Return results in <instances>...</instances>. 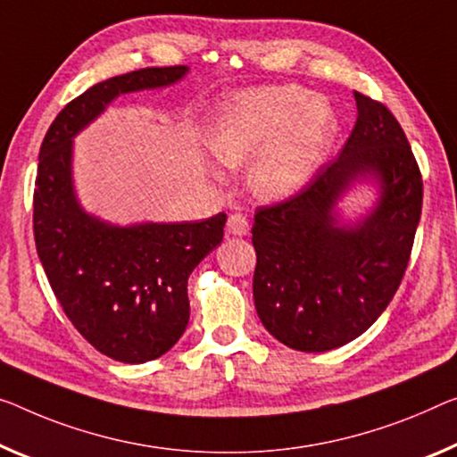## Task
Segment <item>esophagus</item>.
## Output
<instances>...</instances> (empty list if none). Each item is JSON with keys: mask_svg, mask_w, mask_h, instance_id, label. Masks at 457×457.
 I'll return each mask as SVG.
<instances>
[{"mask_svg": "<svg viewBox=\"0 0 457 457\" xmlns=\"http://www.w3.org/2000/svg\"><path fill=\"white\" fill-rule=\"evenodd\" d=\"M227 233L235 237L249 235V222L243 214H230L227 220Z\"/></svg>", "mask_w": 457, "mask_h": 457, "instance_id": "1", "label": "esophagus"}]
</instances>
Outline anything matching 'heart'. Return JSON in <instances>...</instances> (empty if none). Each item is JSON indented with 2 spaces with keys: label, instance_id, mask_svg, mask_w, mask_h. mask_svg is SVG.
Returning <instances> with one entry per match:
<instances>
[{
  "label": "heart",
  "instance_id": "1",
  "mask_svg": "<svg viewBox=\"0 0 457 457\" xmlns=\"http://www.w3.org/2000/svg\"><path fill=\"white\" fill-rule=\"evenodd\" d=\"M337 118L327 102L298 86L241 91L216 110L208 149L220 165L249 170V186L262 200L290 198L304 187L328 155Z\"/></svg>",
  "mask_w": 457,
  "mask_h": 457
}]
</instances>
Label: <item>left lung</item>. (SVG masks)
Segmentation results:
<instances>
[{
	"instance_id": "obj_1",
	"label": "left lung",
	"mask_w": 457,
	"mask_h": 457,
	"mask_svg": "<svg viewBox=\"0 0 457 457\" xmlns=\"http://www.w3.org/2000/svg\"><path fill=\"white\" fill-rule=\"evenodd\" d=\"M357 120L339 157L296 195L262 206L253 224V298L263 327L306 353L345 345L395 298L411 259L423 179L404 130L384 104L353 91ZM357 180L378 186L377 206L343 225L336 202Z\"/></svg>"
}]
</instances>
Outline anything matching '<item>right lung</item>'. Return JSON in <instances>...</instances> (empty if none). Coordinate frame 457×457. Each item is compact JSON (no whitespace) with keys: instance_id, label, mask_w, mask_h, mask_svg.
I'll return each instance as SVG.
<instances>
[{"instance_id":"add662e5","label":"right lung","mask_w":457,"mask_h":457,"mask_svg":"<svg viewBox=\"0 0 457 457\" xmlns=\"http://www.w3.org/2000/svg\"><path fill=\"white\" fill-rule=\"evenodd\" d=\"M186 65L146 67L83 91L40 145L34 241L54 296L100 353L145 363L167 353L189 320L187 278L222 241L227 214L195 222L116 227L81 208L73 187V137L112 100L178 83Z\"/></svg>"}]
</instances>
